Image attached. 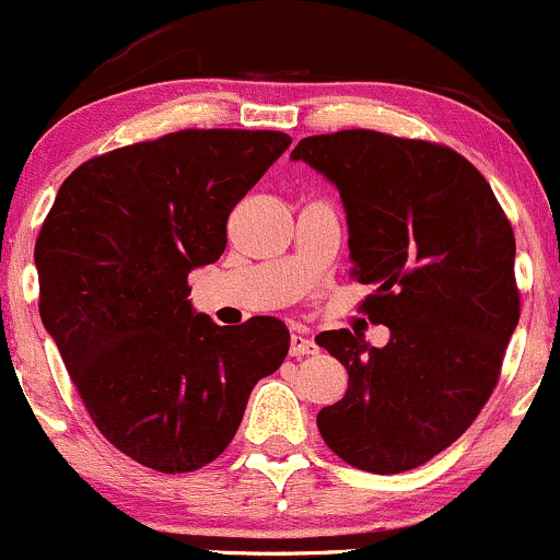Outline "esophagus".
<instances>
[{
    "label": "esophagus",
    "instance_id": "1",
    "mask_svg": "<svg viewBox=\"0 0 560 560\" xmlns=\"http://www.w3.org/2000/svg\"><path fill=\"white\" fill-rule=\"evenodd\" d=\"M317 345L306 334H291V358H306V354H315Z\"/></svg>",
    "mask_w": 560,
    "mask_h": 560
}]
</instances>
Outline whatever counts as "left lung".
<instances>
[{
	"label": "left lung",
	"mask_w": 560,
	"mask_h": 560,
	"mask_svg": "<svg viewBox=\"0 0 560 560\" xmlns=\"http://www.w3.org/2000/svg\"><path fill=\"white\" fill-rule=\"evenodd\" d=\"M339 189L369 347L347 328L317 345L350 374L345 398L320 408L317 430L358 470L424 465L475 422L494 393L518 326L515 237L489 182L454 149L376 130L310 136L291 152Z\"/></svg>",
	"instance_id": "obj_1"
}]
</instances>
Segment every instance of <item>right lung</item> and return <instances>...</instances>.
Returning <instances> with one entry per match:
<instances>
[{"instance_id":"right-lung-1","label":"right lung","mask_w":560,"mask_h":560,"mask_svg":"<svg viewBox=\"0 0 560 560\" xmlns=\"http://www.w3.org/2000/svg\"><path fill=\"white\" fill-rule=\"evenodd\" d=\"M288 147L278 130H178L88 160L58 189L34 248L42 323L101 435L138 465L206 467L285 360V323L215 326L186 278L219 261L232 208Z\"/></svg>"}]
</instances>
